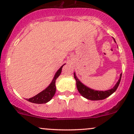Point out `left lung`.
Masks as SVG:
<instances>
[{
    "instance_id": "left-lung-1",
    "label": "left lung",
    "mask_w": 134,
    "mask_h": 134,
    "mask_svg": "<svg viewBox=\"0 0 134 134\" xmlns=\"http://www.w3.org/2000/svg\"><path fill=\"white\" fill-rule=\"evenodd\" d=\"M113 40L115 43L116 41L113 38ZM74 79H76V86L77 88L78 91L79 92V93L81 94L84 98H86L87 99H90V100L92 101H97V100H102V99H105V98H108V96H110V95H111L116 90L117 87L119 86L120 82L121 81V74L120 75V78L117 81V82L116 83V84L114 86V87L113 88L110 89V90H106V91H99V90H95L93 89L90 88L87 86H86L85 84H84L83 83L80 81V80L78 79L77 77L76 72H74Z\"/></svg>"
}]
</instances>
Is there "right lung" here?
Returning a JSON list of instances; mask_svg holds the SVG:
<instances>
[{"label": "right lung", "instance_id": "add662e5", "mask_svg": "<svg viewBox=\"0 0 134 134\" xmlns=\"http://www.w3.org/2000/svg\"><path fill=\"white\" fill-rule=\"evenodd\" d=\"M65 64L61 66L60 68L56 72V73H55V76L53 78V80L52 81L51 83L49 84L48 86L46 87L44 90H43L40 93H38L36 96L32 97L31 98H29V99H26V100L30 101V102L36 104L47 103L48 101L51 100L52 98L55 95V92H56L55 81H56V79L58 77V76L60 75L63 66L65 65Z\"/></svg>", "mask_w": 134, "mask_h": 134}]
</instances>
